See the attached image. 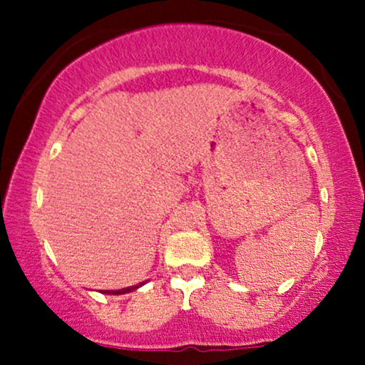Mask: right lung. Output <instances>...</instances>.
Instances as JSON below:
<instances>
[{
    "instance_id": "1",
    "label": "right lung",
    "mask_w": 365,
    "mask_h": 365,
    "mask_svg": "<svg viewBox=\"0 0 365 365\" xmlns=\"http://www.w3.org/2000/svg\"><path fill=\"white\" fill-rule=\"evenodd\" d=\"M142 284H144V283H140V284H135V287L121 288V290H106V292H104V293H108V295H121V293H128V292H133V290H137V288L142 287Z\"/></svg>"
}]
</instances>
